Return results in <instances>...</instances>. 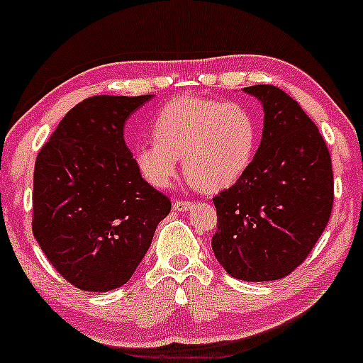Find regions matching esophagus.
Here are the masks:
<instances>
[{
    "instance_id": "esophagus-1",
    "label": "esophagus",
    "mask_w": 363,
    "mask_h": 363,
    "mask_svg": "<svg viewBox=\"0 0 363 363\" xmlns=\"http://www.w3.org/2000/svg\"><path fill=\"white\" fill-rule=\"evenodd\" d=\"M194 204L190 203V201H174L173 208L177 209V211H189V209H192Z\"/></svg>"
}]
</instances>
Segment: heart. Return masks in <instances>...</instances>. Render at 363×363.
<instances>
[{"instance_id":"heart-1","label":"heart","mask_w":363,"mask_h":363,"mask_svg":"<svg viewBox=\"0 0 363 363\" xmlns=\"http://www.w3.org/2000/svg\"><path fill=\"white\" fill-rule=\"evenodd\" d=\"M155 141L133 148L141 177L166 189L183 160L185 177L203 192H220L242 178L259 145L257 115L242 103L183 96L166 104L154 121Z\"/></svg>"}]
</instances>
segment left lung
Returning <instances> with one entry per match:
<instances>
[{"label": "left lung", "mask_w": 363, "mask_h": 363, "mask_svg": "<svg viewBox=\"0 0 363 363\" xmlns=\"http://www.w3.org/2000/svg\"><path fill=\"white\" fill-rule=\"evenodd\" d=\"M260 101L264 129L252 166L213 197V253L233 278L274 281L298 267L330 218L328 148L301 104L274 85L245 87Z\"/></svg>", "instance_id": "obj_1"}]
</instances>
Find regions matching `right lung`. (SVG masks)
Returning a JSON list of instances; mask_svg holds the SVG:
<instances>
[{"label": "right lung", "instance_id": "obj_1", "mask_svg": "<svg viewBox=\"0 0 363 363\" xmlns=\"http://www.w3.org/2000/svg\"><path fill=\"white\" fill-rule=\"evenodd\" d=\"M152 98L84 99L36 157L33 234L55 271L85 292L125 285L171 211L124 141L127 118Z\"/></svg>", "mask_w": 363, "mask_h": 363}]
</instances>
